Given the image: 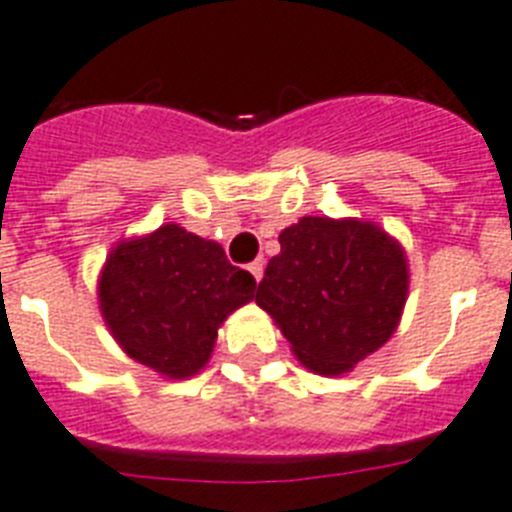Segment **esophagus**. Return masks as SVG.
Listing matches in <instances>:
<instances>
[{
    "label": "esophagus",
    "instance_id": "esophagus-1",
    "mask_svg": "<svg viewBox=\"0 0 512 512\" xmlns=\"http://www.w3.org/2000/svg\"><path fill=\"white\" fill-rule=\"evenodd\" d=\"M249 273H252V278H255V281H260V278H263V260H255V263H249Z\"/></svg>",
    "mask_w": 512,
    "mask_h": 512
}]
</instances>
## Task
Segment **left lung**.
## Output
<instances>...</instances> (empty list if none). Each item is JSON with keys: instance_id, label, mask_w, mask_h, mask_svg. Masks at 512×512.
I'll return each instance as SVG.
<instances>
[{"instance_id": "left-lung-1", "label": "left lung", "mask_w": 512, "mask_h": 512, "mask_svg": "<svg viewBox=\"0 0 512 512\" xmlns=\"http://www.w3.org/2000/svg\"><path fill=\"white\" fill-rule=\"evenodd\" d=\"M255 302L273 317L299 362L343 375L398 328L409 263L393 236L359 218L304 216L283 229Z\"/></svg>"}]
</instances>
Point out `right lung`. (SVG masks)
<instances>
[{
	"label": "right lung",
	"mask_w": 512,
	"mask_h": 512,
	"mask_svg": "<svg viewBox=\"0 0 512 512\" xmlns=\"http://www.w3.org/2000/svg\"><path fill=\"white\" fill-rule=\"evenodd\" d=\"M255 286L221 244L166 223L111 249L98 302L127 356L169 380H187L208 364L218 328L255 299Z\"/></svg>",
	"instance_id": "right-lung-1"
}]
</instances>
